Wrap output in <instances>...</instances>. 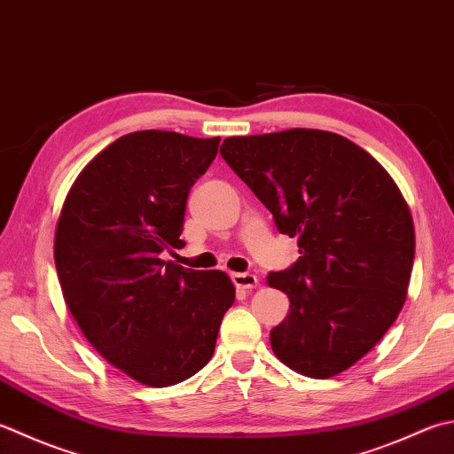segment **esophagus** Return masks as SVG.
Segmentation results:
<instances>
[{"instance_id": "obj_1", "label": "esophagus", "mask_w": 454, "mask_h": 454, "mask_svg": "<svg viewBox=\"0 0 454 454\" xmlns=\"http://www.w3.org/2000/svg\"><path fill=\"white\" fill-rule=\"evenodd\" d=\"M232 281L238 289L244 291H250L260 286V279H257L254 273H232Z\"/></svg>"}]
</instances>
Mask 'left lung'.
<instances>
[{
    "label": "left lung",
    "mask_w": 454,
    "mask_h": 454,
    "mask_svg": "<svg viewBox=\"0 0 454 454\" xmlns=\"http://www.w3.org/2000/svg\"><path fill=\"white\" fill-rule=\"evenodd\" d=\"M220 153L268 208L299 260L268 275L289 297L273 354L326 380L374 348L405 303L415 230L395 181L339 133L286 129L228 137Z\"/></svg>",
    "instance_id": "obj_1"
}]
</instances>
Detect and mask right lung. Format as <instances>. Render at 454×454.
<instances>
[{"label": "right lung", "mask_w": 454, "mask_h": 454, "mask_svg": "<svg viewBox=\"0 0 454 454\" xmlns=\"http://www.w3.org/2000/svg\"><path fill=\"white\" fill-rule=\"evenodd\" d=\"M220 137L144 129L88 163L62 204L55 265L80 331L139 384H181L215 354L236 299L224 271L184 270L161 252L184 246V204Z\"/></svg>", "instance_id": "add662e5"}]
</instances>
